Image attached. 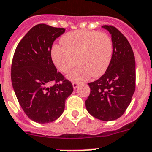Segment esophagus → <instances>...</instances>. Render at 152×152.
I'll return each instance as SVG.
<instances>
[{
  "label": "esophagus",
  "instance_id": "1",
  "mask_svg": "<svg viewBox=\"0 0 152 152\" xmlns=\"http://www.w3.org/2000/svg\"><path fill=\"white\" fill-rule=\"evenodd\" d=\"M72 85H73L74 89H76L77 88V86H78V83H77V82H73V83H72Z\"/></svg>",
  "mask_w": 152,
  "mask_h": 152
}]
</instances>
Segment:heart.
<instances>
[{
  "label": "heart",
  "instance_id": "heart-1",
  "mask_svg": "<svg viewBox=\"0 0 152 152\" xmlns=\"http://www.w3.org/2000/svg\"><path fill=\"white\" fill-rule=\"evenodd\" d=\"M63 46L55 45L51 51L52 60L63 73H67L72 81H85L90 76L100 77L110 66L113 54L112 39L99 31L78 30L61 38Z\"/></svg>",
  "mask_w": 152,
  "mask_h": 152
}]
</instances>
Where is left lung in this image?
<instances>
[{
    "label": "left lung",
    "instance_id": "1",
    "mask_svg": "<svg viewBox=\"0 0 152 152\" xmlns=\"http://www.w3.org/2000/svg\"><path fill=\"white\" fill-rule=\"evenodd\" d=\"M112 36L113 54L107 71L90 82L85 106L91 116L103 121L120 118L130 105L135 91V58L128 40L116 28L102 26Z\"/></svg>",
    "mask_w": 152,
    "mask_h": 152
}]
</instances>
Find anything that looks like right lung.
I'll return each mask as SVG.
<instances>
[{
    "mask_svg": "<svg viewBox=\"0 0 152 152\" xmlns=\"http://www.w3.org/2000/svg\"><path fill=\"white\" fill-rule=\"evenodd\" d=\"M64 32V28L36 25L14 53L11 73L14 91L26 116L39 124L58 119L73 91L71 82L56 71L51 58L53 43Z\"/></svg>",
    "mask_w": 152,
    "mask_h": 152,
    "instance_id": "1",
    "label": "right lung"
}]
</instances>
